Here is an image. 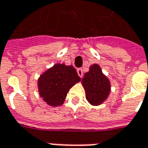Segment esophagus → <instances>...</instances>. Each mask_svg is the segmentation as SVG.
<instances>
[{
	"mask_svg": "<svg viewBox=\"0 0 148 148\" xmlns=\"http://www.w3.org/2000/svg\"><path fill=\"white\" fill-rule=\"evenodd\" d=\"M77 74H78V76L80 77H83V70L82 69V68H78L77 70Z\"/></svg>",
	"mask_w": 148,
	"mask_h": 148,
	"instance_id": "1",
	"label": "esophagus"
}]
</instances>
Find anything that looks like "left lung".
<instances>
[{"mask_svg":"<svg viewBox=\"0 0 148 148\" xmlns=\"http://www.w3.org/2000/svg\"><path fill=\"white\" fill-rule=\"evenodd\" d=\"M82 83L86 100L93 106H99L106 101L110 92V82L97 64L92 65L84 75Z\"/></svg>","mask_w":148,"mask_h":148,"instance_id":"8db88e82","label":"left lung"}]
</instances>
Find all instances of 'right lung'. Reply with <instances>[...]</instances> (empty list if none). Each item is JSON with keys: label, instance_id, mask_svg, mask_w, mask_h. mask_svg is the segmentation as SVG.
Wrapping results in <instances>:
<instances>
[{"label": "right lung", "instance_id": "1", "mask_svg": "<svg viewBox=\"0 0 148 148\" xmlns=\"http://www.w3.org/2000/svg\"><path fill=\"white\" fill-rule=\"evenodd\" d=\"M80 81L73 66L56 64L39 77V94L50 106H61L70 89Z\"/></svg>", "mask_w": 148, "mask_h": 148}]
</instances>
